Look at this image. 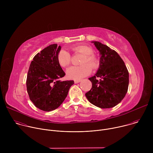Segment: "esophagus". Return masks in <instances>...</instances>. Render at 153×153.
<instances>
[{"mask_svg":"<svg viewBox=\"0 0 153 153\" xmlns=\"http://www.w3.org/2000/svg\"><path fill=\"white\" fill-rule=\"evenodd\" d=\"M80 81H81L80 80H74V83H79Z\"/></svg>","mask_w":153,"mask_h":153,"instance_id":"obj_1","label":"esophagus"}]
</instances>
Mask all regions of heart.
<instances>
[{"label": "heart", "mask_w": 153, "mask_h": 153, "mask_svg": "<svg viewBox=\"0 0 153 153\" xmlns=\"http://www.w3.org/2000/svg\"><path fill=\"white\" fill-rule=\"evenodd\" d=\"M74 53H79L83 55L82 59V66L71 67L67 70V76L70 79L79 80L90 74L92 69H96L99 63L96 57L93 54V50L91 47L79 45L73 47L71 48ZM57 60L60 66L67 67L71 63V54L66 50H60L57 55Z\"/></svg>", "instance_id": "b5f03b06"}]
</instances>
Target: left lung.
<instances>
[{
  "label": "left lung",
  "mask_w": 153,
  "mask_h": 153,
  "mask_svg": "<svg viewBox=\"0 0 153 153\" xmlns=\"http://www.w3.org/2000/svg\"><path fill=\"white\" fill-rule=\"evenodd\" d=\"M100 56L99 68L88 79L91 89L85 94L88 101L100 108L116 106L125 97L128 88L129 73L118 53L107 45L92 42ZM99 77L98 81L97 78Z\"/></svg>",
  "instance_id": "left-lung-1"
}]
</instances>
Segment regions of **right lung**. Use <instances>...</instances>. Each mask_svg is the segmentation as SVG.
Masks as SVG:
<instances>
[{
  "mask_svg": "<svg viewBox=\"0 0 153 153\" xmlns=\"http://www.w3.org/2000/svg\"><path fill=\"white\" fill-rule=\"evenodd\" d=\"M61 47L50 45L33 58L27 74V90L30 99L40 110H56L67 97L73 80L60 81L65 72L57 60Z\"/></svg>",
  "mask_w": 153,
  "mask_h": 153,
  "instance_id": "right-lung-1",
  "label": "right lung"
}]
</instances>
